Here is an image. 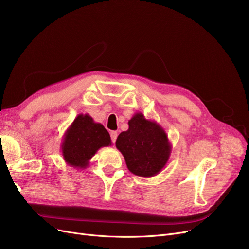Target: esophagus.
I'll list each match as a JSON object with an SVG mask.
<instances>
[{"label": "esophagus", "instance_id": "1", "mask_svg": "<svg viewBox=\"0 0 249 249\" xmlns=\"http://www.w3.org/2000/svg\"><path fill=\"white\" fill-rule=\"evenodd\" d=\"M117 136H118V132H117V131H112V132H111V139H112L113 143L116 142Z\"/></svg>", "mask_w": 249, "mask_h": 249}]
</instances>
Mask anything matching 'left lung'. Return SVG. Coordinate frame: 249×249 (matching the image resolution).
I'll return each mask as SVG.
<instances>
[{
    "label": "left lung",
    "mask_w": 249,
    "mask_h": 249,
    "mask_svg": "<svg viewBox=\"0 0 249 249\" xmlns=\"http://www.w3.org/2000/svg\"><path fill=\"white\" fill-rule=\"evenodd\" d=\"M127 131L119 134L116 147L123 155L128 170L136 176L153 177L164 169L172 145L160 124L135 113L128 121Z\"/></svg>",
    "instance_id": "left-lung-1"
}]
</instances>
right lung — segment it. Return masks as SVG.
Masks as SVG:
<instances>
[{
	"instance_id": "right-lung-1",
	"label": "right lung",
	"mask_w": 249,
	"mask_h": 249,
	"mask_svg": "<svg viewBox=\"0 0 249 249\" xmlns=\"http://www.w3.org/2000/svg\"><path fill=\"white\" fill-rule=\"evenodd\" d=\"M111 144V136L101 123L89 114H79L65 132L61 148L67 165L83 170L96 151Z\"/></svg>"
}]
</instances>
